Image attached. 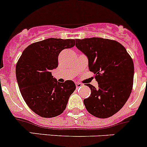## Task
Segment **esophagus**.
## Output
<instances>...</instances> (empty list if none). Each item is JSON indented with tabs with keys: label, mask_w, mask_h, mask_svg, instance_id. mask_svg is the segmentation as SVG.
<instances>
[{
	"label": "esophagus",
	"mask_w": 147,
	"mask_h": 147,
	"mask_svg": "<svg viewBox=\"0 0 147 147\" xmlns=\"http://www.w3.org/2000/svg\"><path fill=\"white\" fill-rule=\"evenodd\" d=\"M76 88H80L82 86V84L81 83H76Z\"/></svg>",
	"instance_id": "34e87169"
}]
</instances>
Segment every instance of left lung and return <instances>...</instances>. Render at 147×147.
<instances>
[{"mask_svg":"<svg viewBox=\"0 0 147 147\" xmlns=\"http://www.w3.org/2000/svg\"><path fill=\"white\" fill-rule=\"evenodd\" d=\"M76 47L87 56L89 71L98 82V88L86 84L91 94L84 100L86 109L97 118H109L130 97L134 74L132 58L121 43L109 39H76Z\"/></svg>","mask_w":147,"mask_h":147,"instance_id":"1","label":"left lung"}]
</instances>
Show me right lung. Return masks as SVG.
<instances>
[{
  "label": "right lung",
  "mask_w": 147,
  "mask_h": 147,
  "mask_svg": "<svg viewBox=\"0 0 147 147\" xmlns=\"http://www.w3.org/2000/svg\"><path fill=\"white\" fill-rule=\"evenodd\" d=\"M74 45L73 39H46L28 46L16 63V79L22 97L40 116L53 118L61 115L76 89L74 82L61 83L51 74V70L58 67L60 53Z\"/></svg>",
  "instance_id": "1"
}]
</instances>
